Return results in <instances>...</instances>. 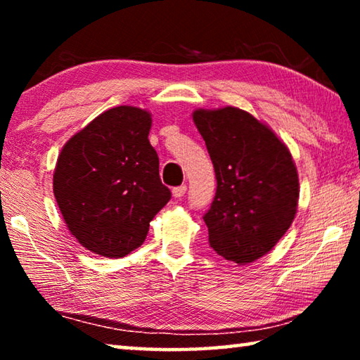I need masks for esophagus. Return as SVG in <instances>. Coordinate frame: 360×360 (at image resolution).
Instances as JSON below:
<instances>
[{
    "label": "esophagus",
    "mask_w": 360,
    "mask_h": 360,
    "mask_svg": "<svg viewBox=\"0 0 360 360\" xmlns=\"http://www.w3.org/2000/svg\"><path fill=\"white\" fill-rule=\"evenodd\" d=\"M186 191H187V186H186V184L174 187V188H173V197H174V198H181V197H184Z\"/></svg>",
    "instance_id": "1"
}]
</instances>
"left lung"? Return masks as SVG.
Wrapping results in <instances>:
<instances>
[{
  "instance_id": "1",
  "label": "left lung",
  "mask_w": 360,
  "mask_h": 360,
  "mask_svg": "<svg viewBox=\"0 0 360 360\" xmlns=\"http://www.w3.org/2000/svg\"><path fill=\"white\" fill-rule=\"evenodd\" d=\"M193 122L214 165L217 188L203 221L210 246L225 260L260 259L290 227L298 174L285 144L238 108L197 109Z\"/></svg>"
}]
</instances>
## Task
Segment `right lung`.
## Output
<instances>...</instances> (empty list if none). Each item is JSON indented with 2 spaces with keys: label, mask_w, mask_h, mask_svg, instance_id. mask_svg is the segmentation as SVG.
Here are the masks:
<instances>
[{
  "label": "right lung",
  "mask_w": 360,
  "mask_h": 360,
  "mask_svg": "<svg viewBox=\"0 0 360 360\" xmlns=\"http://www.w3.org/2000/svg\"><path fill=\"white\" fill-rule=\"evenodd\" d=\"M150 125L144 109H108L58 155L53 195L60 212L71 235L103 257H124L141 246L149 222L172 198L158 176Z\"/></svg>",
  "instance_id": "add662e5"
}]
</instances>
